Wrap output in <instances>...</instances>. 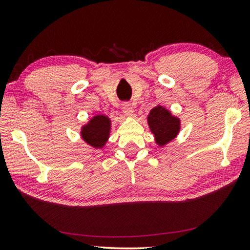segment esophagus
<instances>
[{
	"label": "esophagus",
	"instance_id": "esophagus-1",
	"mask_svg": "<svg viewBox=\"0 0 250 250\" xmlns=\"http://www.w3.org/2000/svg\"><path fill=\"white\" fill-rule=\"evenodd\" d=\"M122 111H124L125 115L128 117L133 115V109H132V107H131V104L129 103H125L124 104H122Z\"/></svg>",
	"mask_w": 250,
	"mask_h": 250
}]
</instances>
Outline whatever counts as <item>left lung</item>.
<instances>
[{"instance_id":"obj_1","label":"left lung","mask_w":250,"mask_h":250,"mask_svg":"<svg viewBox=\"0 0 250 250\" xmlns=\"http://www.w3.org/2000/svg\"><path fill=\"white\" fill-rule=\"evenodd\" d=\"M147 124L159 146H164L173 140L180 131V120L161 105L151 110L147 116Z\"/></svg>"}]
</instances>
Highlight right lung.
I'll return each mask as SVG.
<instances>
[{
  "label": "right lung",
  "instance_id": "obj_1",
  "mask_svg": "<svg viewBox=\"0 0 250 250\" xmlns=\"http://www.w3.org/2000/svg\"><path fill=\"white\" fill-rule=\"evenodd\" d=\"M110 120L105 116H95L82 129V137L88 145L103 147L109 138Z\"/></svg>",
  "mask_w": 250,
  "mask_h": 250
}]
</instances>
